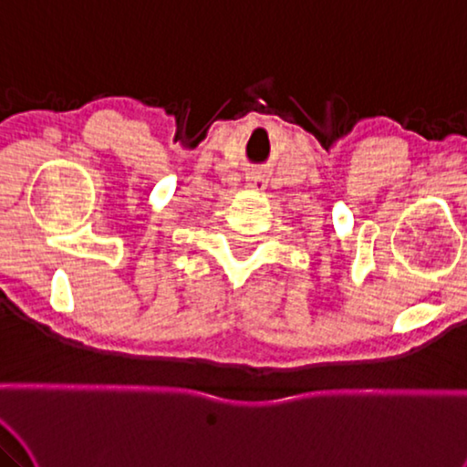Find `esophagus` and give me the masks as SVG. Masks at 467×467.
<instances>
[{
  "mask_svg": "<svg viewBox=\"0 0 467 467\" xmlns=\"http://www.w3.org/2000/svg\"><path fill=\"white\" fill-rule=\"evenodd\" d=\"M247 186L252 191H264L266 189V178H264L260 171H252L247 176Z\"/></svg>",
  "mask_w": 467,
  "mask_h": 467,
  "instance_id": "1",
  "label": "esophagus"
}]
</instances>
